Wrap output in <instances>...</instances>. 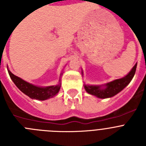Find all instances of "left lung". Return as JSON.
Returning <instances> with one entry per match:
<instances>
[{
  "label": "left lung",
  "mask_w": 146,
  "mask_h": 146,
  "mask_svg": "<svg viewBox=\"0 0 146 146\" xmlns=\"http://www.w3.org/2000/svg\"><path fill=\"white\" fill-rule=\"evenodd\" d=\"M137 64L134 66L133 68L131 69L128 74L122 78L115 80L104 85L94 86V85L84 84V88L86 92L99 99H106V98H110L115 96L116 94L121 92L126 86L129 84V82L135 76ZM82 74H83L82 71Z\"/></svg>",
  "instance_id": "obj_1"
}]
</instances>
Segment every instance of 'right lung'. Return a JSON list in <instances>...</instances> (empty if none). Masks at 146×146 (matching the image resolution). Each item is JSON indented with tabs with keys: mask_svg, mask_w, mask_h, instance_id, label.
<instances>
[{
	"mask_svg": "<svg viewBox=\"0 0 146 146\" xmlns=\"http://www.w3.org/2000/svg\"><path fill=\"white\" fill-rule=\"evenodd\" d=\"M8 72H9V74L11 79L12 80L14 83L16 85L17 87L20 89L23 94H25V95L29 96L31 99L44 101V100H47L50 98L54 97L55 95H57V94L60 91V86H61L60 79L59 80L58 84L56 85V86L40 87V86H34L31 83H29L20 77L15 75L10 72L9 69H8ZM62 74L63 73L60 74V78Z\"/></svg>",
	"mask_w": 146,
	"mask_h": 146,
	"instance_id": "obj_1",
	"label": "right lung"
}]
</instances>
